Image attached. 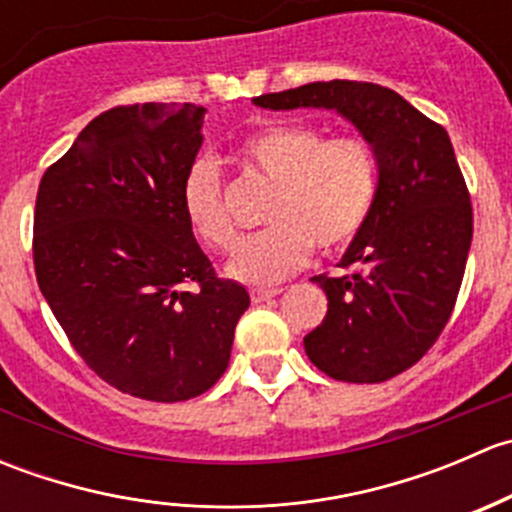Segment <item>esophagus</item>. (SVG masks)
<instances>
[{
    "instance_id": "1",
    "label": "esophagus",
    "mask_w": 512,
    "mask_h": 512,
    "mask_svg": "<svg viewBox=\"0 0 512 512\" xmlns=\"http://www.w3.org/2000/svg\"><path fill=\"white\" fill-rule=\"evenodd\" d=\"M277 294H280V289H250V297L255 304L267 302V299L277 297Z\"/></svg>"
}]
</instances>
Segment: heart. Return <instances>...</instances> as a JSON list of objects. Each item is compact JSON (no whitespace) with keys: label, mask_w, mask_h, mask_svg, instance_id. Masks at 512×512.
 Returning a JSON list of instances; mask_svg holds the SVG:
<instances>
[{"label":"heart","mask_w":512,"mask_h":512,"mask_svg":"<svg viewBox=\"0 0 512 512\" xmlns=\"http://www.w3.org/2000/svg\"><path fill=\"white\" fill-rule=\"evenodd\" d=\"M242 165L275 183L265 230L240 242L225 272L242 285H275L317 250H339L361 230L379 185L374 146L361 136L324 138L307 123L262 128L240 146ZM180 203L188 225L210 250L237 242L213 160H195L183 178Z\"/></svg>","instance_id":"heart-1"}]
</instances>
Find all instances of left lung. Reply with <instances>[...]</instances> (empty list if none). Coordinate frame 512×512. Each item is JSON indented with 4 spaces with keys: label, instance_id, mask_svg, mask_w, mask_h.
Segmentation results:
<instances>
[{
    "label": "left lung",
    "instance_id": "left-lung-1",
    "mask_svg": "<svg viewBox=\"0 0 512 512\" xmlns=\"http://www.w3.org/2000/svg\"><path fill=\"white\" fill-rule=\"evenodd\" d=\"M252 103L337 111L374 146V205L339 262L356 270L312 277L329 304L304 352L337 381L376 384L401 374L446 327L473 240L471 195L446 128L396 91L364 81H314Z\"/></svg>",
    "mask_w": 512,
    "mask_h": 512
}]
</instances>
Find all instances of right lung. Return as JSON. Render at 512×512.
Here are the masks:
<instances>
[{"instance_id":"obj_1","label":"right lung","mask_w":512,"mask_h":512,"mask_svg":"<svg viewBox=\"0 0 512 512\" xmlns=\"http://www.w3.org/2000/svg\"><path fill=\"white\" fill-rule=\"evenodd\" d=\"M203 106L136 103L96 116L39 183L34 270L81 359L148 401L205 394L230 361L250 294L220 280L180 190Z\"/></svg>"}]
</instances>
